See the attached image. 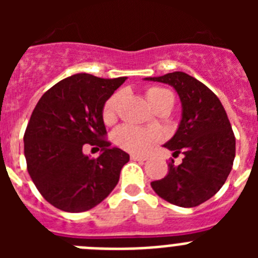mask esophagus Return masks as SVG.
<instances>
[{
	"label": "esophagus",
	"instance_id": "1",
	"mask_svg": "<svg viewBox=\"0 0 258 258\" xmlns=\"http://www.w3.org/2000/svg\"><path fill=\"white\" fill-rule=\"evenodd\" d=\"M131 159L132 160H134V161H145V160H147V157L146 156H142V155H131Z\"/></svg>",
	"mask_w": 258,
	"mask_h": 258
}]
</instances>
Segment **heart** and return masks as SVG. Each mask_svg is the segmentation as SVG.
<instances>
[{"label":"heart","instance_id":"heart-1","mask_svg":"<svg viewBox=\"0 0 258 258\" xmlns=\"http://www.w3.org/2000/svg\"><path fill=\"white\" fill-rule=\"evenodd\" d=\"M146 98L152 108H156L166 102H174V97L168 89L160 86H149L146 89ZM120 101L118 93H115L106 101L102 111L104 124L111 125L116 121L117 117V106ZM159 141V134L152 131L137 127L133 125H124L118 127L115 133V142L118 147L133 154H145L152 149Z\"/></svg>","mask_w":258,"mask_h":258}]
</instances>
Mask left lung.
<instances>
[{
  "mask_svg": "<svg viewBox=\"0 0 258 258\" xmlns=\"http://www.w3.org/2000/svg\"><path fill=\"white\" fill-rule=\"evenodd\" d=\"M146 80L172 85L182 103L178 131L164 147L184 156L179 165L172 159L168 174L151 182L152 188L174 206H200L222 187L234 163L235 136L226 111L208 86L184 72Z\"/></svg>",
  "mask_w": 258,
  "mask_h": 258,
  "instance_id": "obj_1",
  "label": "left lung"
}]
</instances>
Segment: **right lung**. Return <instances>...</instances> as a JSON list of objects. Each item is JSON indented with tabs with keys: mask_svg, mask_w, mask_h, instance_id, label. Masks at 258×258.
Here are the masks:
<instances>
[{
	"mask_svg": "<svg viewBox=\"0 0 258 258\" xmlns=\"http://www.w3.org/2000/svg\"><path fill=\"white\" fill-rule=\"evenodd\" d=\"M126 77L79 74L61 80L40 98L24 133V156L32 181L47 203L71 213L103 202L115 188L129 155L109 147L102 111ZM90 144L97 159L83 155Z\"/></svg>",
	"mask_w": 258,
	"mask_h": 258,
	"instance_id": "add662e5",
	"label": "right lung"
}]
</instances>
